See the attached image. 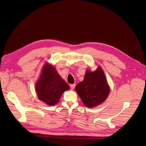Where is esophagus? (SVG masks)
<instances>
[{
	"label": "esophagus",
	"instance_id": "esophagus-1",
	"mask_svg": "<svg viewBox=\"0 0 146 146\" xmlns=\"http://www.w3.org/2000/svg\"><path fill=\"white\" fill-rule=\"evenodd\" d=\"M75 86H76L75 84H71V85H70V87L72 89H74V88H75Z\"/></svg>",
	"mask_w": 146,
	"mask_h": 146
}]
</instances>
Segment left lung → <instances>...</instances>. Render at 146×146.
<instances>
[{
    "instance_id": "1",
    "label": "left lung",
    "mask_w": 146,
    "mask_h": 146,
    "mask_svg": "<svg viewBox=\"0 0 146 146\" xmlns=\"http://www.w3.org/2000/svg\"><path fill=\"white\" fill-rule=\"evenodd\" d=\"M83 103L89 108H94L104 102L108 98L110 88L101 67L94 72L87 70L82 82L75 88Z\"/></svg>"
}]
</instances>
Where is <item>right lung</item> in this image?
<instances>
[{
	"instance_id": "1",
	"label": "right lung",
	"mask_w": 146,
	"mask_h": 146,
	"mask_svg": "<svg viewBox=\"0 0 146 146\" xmlns=\"http://www.w3.org/2000/svg\"><path fill=\"white\" fill-rule=\"evenodd\" d=\"M68 84L60 77L56 68L46 63L35 85L38 98L50 106L55 105L64 92L69 89Z\"/></svg>"
}]
</instances>
